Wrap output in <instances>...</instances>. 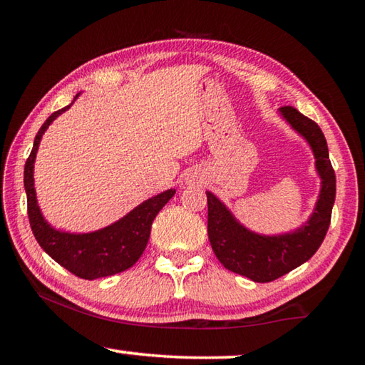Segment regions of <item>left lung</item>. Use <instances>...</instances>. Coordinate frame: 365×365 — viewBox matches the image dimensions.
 Returning a JSON list of instances; mask_svg holds the SVG:
<instances>
[{"label":"left lung","mask_w":365,"mask_h":365,"mask_svg":"<svg viewBox=\"0 0 365 365\" xmlns=\"http://www.w3.org/2000/svg\"><path fill=\"white\" fill-rule=\"evenodd\" d=\"M280 114L312 148L316 169L322 180L316 209L306 224L289 233L265 237L243 227L224 202L211 191L206 193L207 235L214 255L225 269L257 283L277 280L314 256L329 230L336 193L335 170L320 127L293 106L280 108Z\"/></svg>","instance_id":"left-lung-1"}]
</instances>
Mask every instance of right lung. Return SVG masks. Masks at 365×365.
I'll return each instance as SVG.
<instances>
[{
  "mask_svg": "<svg viewBox=\"0 0 365 365\" xmlns=\"http://www.w3.org/2000/svg\"><path fill=\"white\" fill-rule=\"evenodd\" d=\"M77 96L73 98V101L77 100ZM71 104L49 115L36 133L32 153H30L26 169H24V187H26L27 193L30 227H32L36 242L43 251L63 265L64 269L72 272L73 275L85 280H95L130 269L138 261L146 248L148 240H150L154 217L175 195V190H168L158 196L150 197L128 212L125 217L101 228V230L90 233H67L54 230L43 219L38 202H36L34 164L43 133L46 132L49 123L59 114L71 108Z\"/></svg>",
  "mask_w": 365,
  "mask_h": 365,
  "instance_id": "obj_1",
  "label": "right lung"
}]
</instances>
